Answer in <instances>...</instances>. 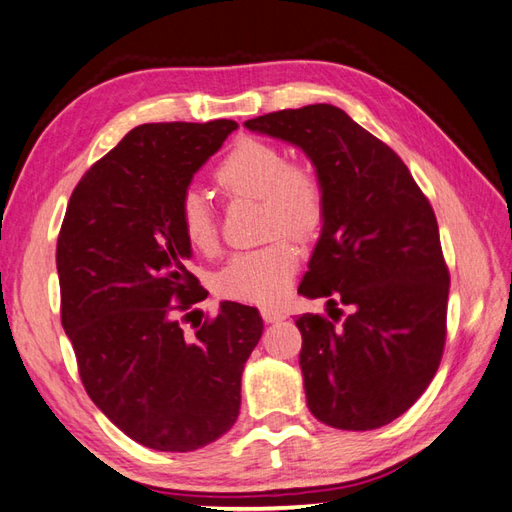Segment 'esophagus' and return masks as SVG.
<instances>
[{"mask_svg": "<svg viewBox=\"0 0 512 512\" xmlns=\"http://www.w3.org/2000/svg\"><path fill=\"white\" fill-rule=\"evenodd\" d=\"M262 317L266 323H279L288 317V312L279 308H262Z\"/></svg>", "mask_w": 512, "mask_h": 512, "instance_id": "obj_1", "label": "esophagus"}]
</instances>
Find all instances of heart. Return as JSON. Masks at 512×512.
I'll return each mask as SVG.
<instances>
[{"label":"heart","instance_id":"heart-1","mask_svg":"<svg viewBox=\"0 0 512 512\" xmlns=\"http://www.w3.org/2000/svg\"><path fill=\"white\" fill-rule=\"evenodd\" d=\"M215 182L226 195L259 198L268 235L286 233L306 239L323 220V191L317 176L292 165L277 145L259 138H242L215 169ZM178 220L193 248L209 253L217 242V222L209 200L187 191L178 204ZM299 264L297 250L286 239L257 250L237 253L217 277V292L226 299L277 303L286 295Z\"/></svg>","mask_w":512,"mask_h":512}]
</instances>
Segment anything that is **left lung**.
<instances>
[{
  "mask_svg": "<svg viewBox=\"0 0 512 512\" xmlns=\"http://www.w3.org/2000/svg\"><path fill=\"white\" fill-rule=\"evenodd\" d=\"M244 127L299 147L323 191L299 295L328 299L332 321H295L308 409L334 429L385 427L429 387L447 339L449 270L431 204L396 151L339 107L281 110ZM336 302L348 306L343 320Z\"/></svg>",
  "mask_w": 512,
  "mask_h": 512,
  "instance_id": "8db88e82",
  "label": "left lung"
}]
</instances>
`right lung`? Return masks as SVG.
<instances>
[{"mask_svg": "<svg viewBox=\"0 0 512 512\" xmlns=\"http://www.w3.org/2000/svg\"><path fill=\"white\" fill-rule=\"evenodd\" d=\"M235 129L134 127L76 184L59 233L61 323L85 391L125 436L156 451L202 449L233 427L244 365L264 332L259 310L235 301L193 336L178 321L204 299L187 270L193 250L178 204Z\"/></svg>", "mask_w": 512, "mask_h": 512, "instance_id": "1", "label": "right lung"}]
</instances>
